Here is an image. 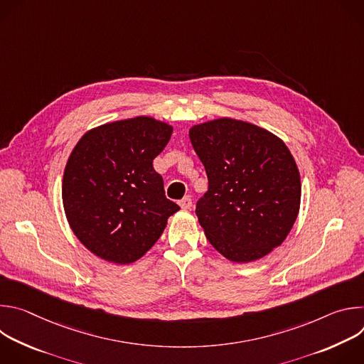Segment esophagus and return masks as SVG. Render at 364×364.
<instances>
[{
  "instance_id": "esophagus-1",
  "label": "esophagus",
  "mask_w": 364,
  "mask_h": 364,
  "mask_svg": "<svg viewBox=\"0 0 364 364\" xmlns=\"http://www.w3.org/2000/svg\"><path fill=\"white\" fill-rule=\"evenodd\" d=\"M178 204H180V207H181L183 210H190L193 201H191V198H190L188 196H186V197H183V198L178 201Z\"/></svg>"
}]
</instances>
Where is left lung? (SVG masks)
Returning a JSON list of instances; mask_svg holds the SVG:
<instances>
[{
  "mask_svg": "<svg viewBox=\"0 0 364 364\" xmlns=\"http://www.w3.org/2000/svg\"><path fill=\"white\" fill-rule=\"evenodd\" d=\"M209 190L196 215L212 246L232 262L261 259L291 232L301 203V178L285 142L232 118L190 128Z\"/></svg>",
  "mask_w": 364,
  "mask_h": 364,
  "instance_id": "obj_1",
  "label": "left lung"
}]
</instances>
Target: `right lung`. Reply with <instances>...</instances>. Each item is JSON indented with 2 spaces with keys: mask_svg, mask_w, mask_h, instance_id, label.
Masks as SVG:
<instances>
[{
  "mask_svg": "<svg viewBox=\"0 0 364 364\" xmlns=\"http://www.w3.org/2000/svg\"><path fill=\"white\" fill-rule=\"evenodd\" d=\"M171 134L166 122L136 117L96 127L73 148L63 174L65 213L80 243L103 261H138L180 210L152 167Z\"/></svg>",
  "mask_w": 364,
  "mask_h": 364,
  "instance_id": "obj_1",
  "label": "right lung"
}]
</instances>
